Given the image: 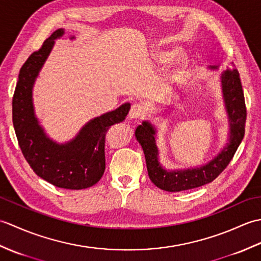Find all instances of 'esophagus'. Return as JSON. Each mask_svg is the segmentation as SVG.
I'll return each mask as SVG.
<instances>
[{
	"label": "esophagus",
	"instance_id": "obj_1",
	"mask_svg": "<svg viewBox=\"0 0 261 261\" xmlns=\"http://www.w3.org/2000/svg\"><path fill=\"white\" fill-rule=\"evenodd\" d=\"M145 113H146V110L142 107V105L134 104L130 109L129 116H130V119H140L143 115H145Z\"/></svg>",
	"mask_w": 261,
	"mask_h": 261
}]
</instances>
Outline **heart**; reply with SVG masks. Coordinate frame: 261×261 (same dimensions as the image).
Wrapping results in <instances>:
<instances>
[{"label": "heart", "mask_w": 261, "mask_h": 261, "mask_svg": "<svg viewBox=\"0 0 261 261\" xmlns=\"http://www.w3.org/2000/svg\"><path fill=\"white\" fill-rule=\"evenodd\" d=\"M173 53H170V51H158L157 53V59L159 60V62H162V63H165V62H168L169 59H171V57H173ZM181 68H182V65L180 64L178 67H177L176 69H174V71L173 73L174 74H176V73H179V71L181 70Z\"/></svg>", "instance_id": "b5f03b06"}]
</instances>
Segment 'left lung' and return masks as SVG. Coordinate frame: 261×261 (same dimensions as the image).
I'll return each instance as SVG.
<instances>
[{
    "instance_id": "8db88e82",
    "label": "left lung",
    "mask_w": 261,
    "mask_h": 261,
    "mask_svg": "<svg viewBox=\"0 0 261 261\" xmlns=\"http://www.w3.org/2000/svg\"><path fill=\"white\" fill-rule=\"evenodd\" d=\"M216 69L218 66H210ZM222 93L228 112L230 124L229 143L211 162L197 168L184 170H166L158 160V148L156 145V129L148 121L136 129V138L145 152L149 178L160 190L167 192H180L192 190L214 180L229 165L238 147L245 136L247 109L245 95L240 81V75L234 67L224 70L221 75Z\"/></svg>"
}]
</instances>
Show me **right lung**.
<instances>
[{"instance_id":"add662e5","label":"right lung","mask_w":261,"mask_h":261,"mask_svg":"<svg viewBox=\"0 0 261 261\" xmlns=\"http://www.w3.org/2000/svg\"><path fill=\"white\" fill-rule=\"evenodd\" d=\"M64 32L63 29L53 32L21 67L12 99V120L21 151L39 177L60 188L83 190L95 185L103 176L105 135L111 125L124 121L130 103L87 122L68 142L57 143L47 137L36 118L32 88L55 40Z\"/></svg>"}]
</instances>
